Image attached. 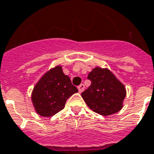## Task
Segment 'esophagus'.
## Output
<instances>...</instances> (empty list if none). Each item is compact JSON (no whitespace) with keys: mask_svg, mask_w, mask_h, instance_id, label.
<instances>
[{"mask_svg":"<svg viewBox=\"0 0 154 154\" xmlns=\"http://www.w3.org/2000/svg\"><path fill=\"white\" fill-rule=\"evenodd\" d=\"M77 88H78V91H79V92H82L83 91H84L85 86L83 84H80L78 87H77Z\"/></svg>","mask_w":154,"mask_h":154,"instance_id":"1","label":"esophagus"}]
</instances>
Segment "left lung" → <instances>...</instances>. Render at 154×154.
<instances>
[{"label":"left lung","instance_id":"1","mask_svg":"<svg viewBox=\"0 0 154 154\" xmlns=\"http://www.w3.org/2000/svg\"><path fill=\"white\" fill-rule=\"evenodd\" d=\"M88 79L91 85L82 93V97L93 112L108 116L122 109L125 87L110 70L95 67L89 72Z\"/></svg>","mask_w":154,"mask_h":154}]
</instances>
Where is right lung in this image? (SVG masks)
I'll return each instance as SVG.
<instances>
[{
	"label": "right lung",
	"mask_w": 154,
	"mask_h": 154,
	"mask_svg": "<svg viewBox=\"0 0 154 154\" xmlns=\"http://www.w3.org/2000/svg\"><path fill=\"white\" fill-rule=\"evenodd\" d=\"M78 92L61 66L51 68L38 81L32 91V101L36 112L42 117H51L62 110L66 100Z\"/></svg>",
	"instance_id": "1"
}]
</instances>
